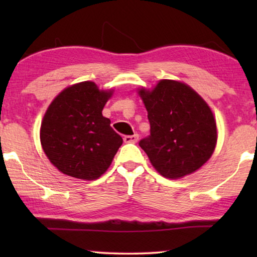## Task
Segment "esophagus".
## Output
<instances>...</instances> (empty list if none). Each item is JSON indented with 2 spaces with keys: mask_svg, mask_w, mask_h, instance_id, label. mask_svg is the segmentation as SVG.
<instances>
[{
  "mask_svg": "<svg viewBox=\"0 0 257 257\" xmlns=\"http://www.w3.org/2000/svg\"><path fill=\"white\" fill-rule=\"evenodd\" d=\"M138 139H139V136L137 135H133V136H125L124 137V142L125 143H137L138 142Z\"/></svg>",
  "mask_w": 257,
  "mask_h": 257,
  "instance_id": "34e87169",
  "label": "esophagus"
}]
</instances>
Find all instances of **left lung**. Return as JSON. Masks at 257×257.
I'll use <instances>...</instances> for the list:
<instances>
[{"label":"left lung","instance_id":"1","mask_svg":"<svg viewBox=\"0 0 257 257\" xmlns=\"http://www.w3.org/2000/svg\"><path fill=\"white\" fill-rule=\"evenodd\" d=\"M139 94L151 126L139 146L153 167L168 179L199 170L212 157L217 139L215 119L206 101L186 84L168 79Z\"/></svg>","mask_w":257,"mask_h":257}]
</instances>
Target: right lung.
<instances>
[{
    "label": "right lung",
    "instance_id": "right-lung-1",
    "mask_svg": "<svg viewBox=\"0 0 257 257\" xmlns=\"http://www.w3.org/2000/svg\"><path fill=\"white\" fill-rule=\"evenodd\" d=\"M111 94L93 82L78 83L62 91L45 112L42 147L62 173L93 180L111 165L122 144L110 119L101 114Z\"/></svg>",
    "mask_w": 257,
    "mask_h": 257
}]
</instances>
